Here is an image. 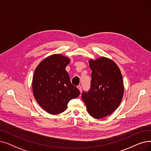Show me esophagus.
Listing matches in <instances>:
<instances>
[{
  "mask_svg": "<svg viewBox=\"0 0 151 151\" xmlns=\"http://www.w3.org/2000/svg\"><path fill=\"white\" fill-rule=\"evenodd\" d=\"M78 89H79V90H80V92H82V87H81V86L79 85V86H78Z\"/></svg>",
  "mask_w": 151,
  "mask_h": 151,
  "instance_id": "1",
  "label": "esophagus"
}]
</instances>
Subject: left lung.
<instances>
[{"instance_id": "8db88e82", "label": "left lung", "mask_w": 151, "mask_h": 151, "mask_svg": "<svg viewBox=\"0 0 151 151\" xmlns=\"http://www.w3.org/2000/svg\"><path fill=\"white\" fill-rule=\"evenodd\" d=\"M91 88L82 93L88 113L95 119L104 118L119 106L124 96V84L119 68L108 58L90 59Z\"/></svg>"}]
</instances>
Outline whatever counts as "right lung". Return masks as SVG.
<instances>
[{"instance_id":"add662e5","label":"right lung","mask_w":151,"mask_h":151,"mask_svg":"<svg viewBox=\"0 0 151 151\" xmlns=\"http://www.w3.org/2000/svg\"><path fill=\"white\" fill-rule=\"evenodd\" d=\"M69 62L68 58L53 54L43 60L34 71V96L38 105L50 114L63 112L68 101L80 93L76 87L71 84L65 70Z\"/></svg>"}]
</instances>
